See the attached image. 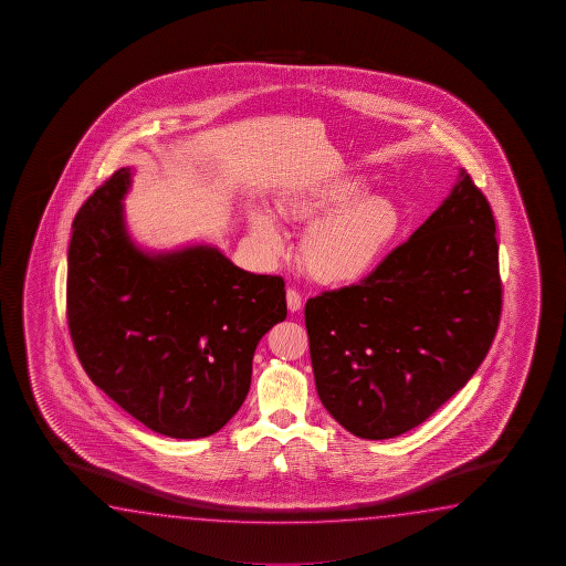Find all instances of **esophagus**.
I'll list each match as a JSON object with an SVG mask.
<instances>
[{
	"label": "esophagus",
	"mask_w": 566,
	"mask_h": 566,
	"mask_svg": "<svg viewBox=\"0 0 566 566\" xmlns=\"http://www.w3.org/2000/svg\"><path fill=\"white\" fill-rule=\"evenodd\" d=\"M287 307L291 313H297L303 307V297L297 289H287Z\"/></svg>",
	"instance_id": "34e87169"
}]
</instances>
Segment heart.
Returning <instances> with one entry per match:
<instances>
[{
  "instance_id": "obj_1",
  "label": "heart",
  "mask_w": 566,
  "mask_h": 566,
  "mask_svg": "<svg viewBox=\"0 0 566 566\" xmlns=\"http://www.w3.org/2000/svg\"><path fill=\"white\" fill-rule=\"evenodd\" d=\"M281 218L308 223L301 240V261L308 275L323 285H350L365 279L400 230V213L392 201L366 193L365 180L333 178L283 193ZM251 231L263 250L277 255L285 248L271 211L251 213Z\"/></svg>"
}]
</instances>
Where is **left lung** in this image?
Returning a JSON list of instances; mask_svg holds the SVG:
<instances>
[{
    "label": "left lung",
    "mask_w": 566,
    "mask_h": 566,
    "mask_svg": "<svg viewBox=\"0 0 566 566\" xmlns=\"http://www.w3.org/2000/svg\"><path fill=\"white\" fill-rule=\"evenodd\" d=\"M501 293L493 211L460 170L440 208L368 277L308 298L321 402L365 440L426 422L483 363Z\"/></svg>",
    "instance_id": "left-lung-1"
}]
</instances>
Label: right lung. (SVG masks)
<instances>
[{"label":"right lung","instance_id":"add662e5","mask_svg":"<svg viewBox=\"0 0 566 566\" xmlns=\"http://www.w3.org/2000/svg\"><path fill=\"white\" fill-rule=\"evenodd\" d=\"M130 168L81 206L69 243L67 323L88 378L146 428L220 431L250 392L261 336L285 321V281L192 245L138 250L125 226Z\"/></svg>","mask_w":566,"mask_h":566}]
</instances>
